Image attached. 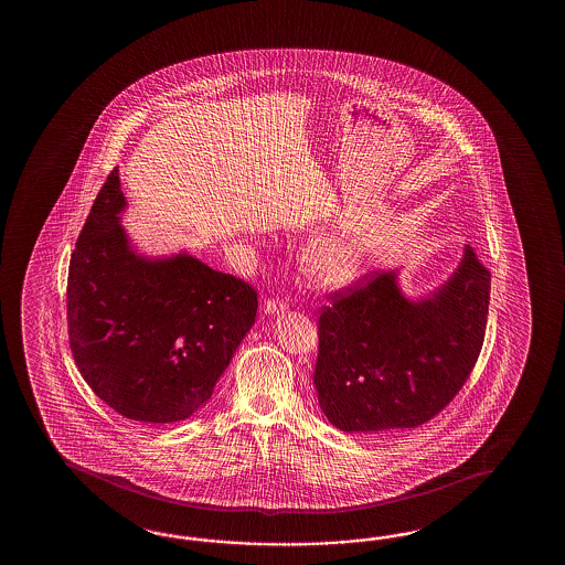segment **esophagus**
I'll use <instances>...</instances> for the list:
<instances>
[{
  "label": "esophagus",
  "instance_id": "esophagus-1",
  "mask_svg": "<svg viewBox=\"0 0 565 565\" xmlns=\"http://www.w3.org/2000/svg\"><path fill=\"white\" fill-rule=\"evenodd\" d=\"M263 311L268 315H278V312L287 311V302L285 300L268 299L263 302Z\"/></svg>",
  "mask_w": 565,
  "mask_h": 565
}]
</instances>
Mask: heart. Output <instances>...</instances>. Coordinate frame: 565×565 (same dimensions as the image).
<instances>
[{
	"label": "heart",
	"instance_id": "1",
	"mask_svg": "<svg viewBox=\"0 0 565 565\" xmlns=\"http://www.w3.org/2000/svg\"><path fill=\"white\" fill-rule=\"evenodd\" d=\"M365 258L363 242L355 236H333L319 242L307 258L309 275L321 287H343L360 277Z\"/></svg>",
	"mask_w": 565,
	"mask_h": 565
}]
</instances>
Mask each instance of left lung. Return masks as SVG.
I'll return each mask as SVG.
<instances>
[{
  "label": "left lung",
  "mask_w": 565,
  "mask_h": 565,
  "mask_svg": "<svg viewBox=\"0 0 565 565\" xmlns=\"http://www.w3.org/2000/svg\"><path fill=\"white\" fill-rule=\"evenodd\" d=\"M491 273L465 246L452 277L409 300L397 270L370 273L331 295L319 315L312 384L343 433L408 430L452 402L479 360Z\"/></svg>",
  "instance_id": "obj_1"
}]
</instances>
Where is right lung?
<instances>
[{
    "label": "right lung",
    "instance_id": "add662e5",
    "mask_svg": "<svg viewBox=\"0 0 565 565\" xmlns=\"http://www.w3.org/2000/svg\"><path fill=\"white\" fill-rule=\"evenodd\" d=\"M119 169L96 195L68 268V337L86 384L127 420H185L250 331L256 290L190 254L145 258L120 226Z\"/></svg>",
    "mask_w": 565,
    "mask_h": 565
}]
</instances>
